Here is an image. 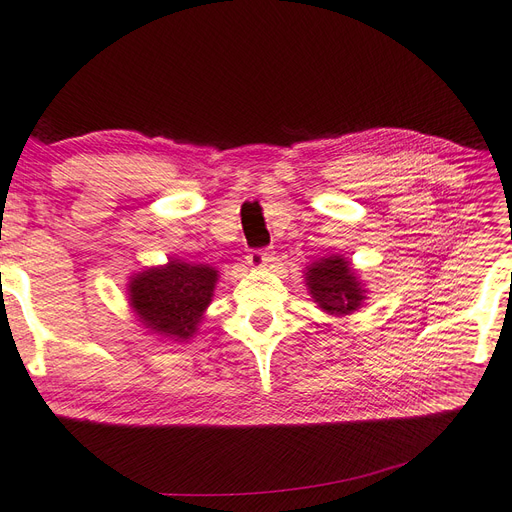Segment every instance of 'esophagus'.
Returning <instances> with one entry per match:
<instances>
[{"label":"esophagus","instance_id":"obj_1","mask_svg":"<svg viewBox=\"0 0 512 512\" xmlns=\"http://www.w3.org/2000/svg\"><path fill=\"white\" fill-rule=\"evenodd\" d=\"M273 260V254L271 252H267V250H252L250 254H248V264L252 269H262V267H267V264Z\"/></svg>","mask_w":512,"mask_h":512}]
</instances>
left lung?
I'll list each match as a JSON object with an SVG mask.
<instances>
[{
	"mask_svg": "<svg viewBox=\"0 0 512 512\" xmlns=\"http://www.w3.org/2000/svg\"><path fill=\"white\" fill-rule=\"evenodd\" d=\"M313 301L330 315H349L366 301V290L343 256H328L309 264L305 273Z\"/></svg>",
	"mask_w": 512,
	"mask_h": 512,
	"instance_id": "8db88e82",
	"label": "left lung"
}]
</instances>
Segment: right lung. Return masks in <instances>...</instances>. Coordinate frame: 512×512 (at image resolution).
<instances>
[{"mask_svg": "<svg viewBox=\"0 0 512 512\" xmlns=\"http://www.w3.org/2000/svg\"><path fill=\"white\" fill-rule=\"evenodd\" d=\"M218 271L209 264H190L171 258L131 277L129 303L152 334L186 341L199 330L211 303Z\"/></svg>", "mask_w": 512, "mask_h": 512, "instance_id": "1", "label": "right lung"}]
</instances>
